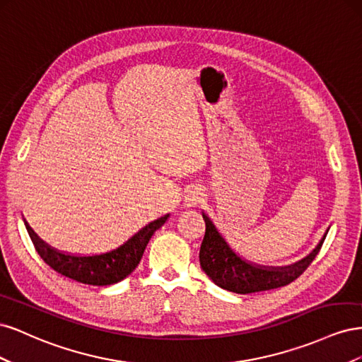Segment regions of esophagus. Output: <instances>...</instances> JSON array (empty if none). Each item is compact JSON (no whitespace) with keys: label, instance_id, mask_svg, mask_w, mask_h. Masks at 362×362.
<instances>
[{"label":"esophagus","instance_id":"obj_1","mask_svg":"<svg viewBox=\"0 0 362 362\" xmlns=\"http://www.w3.org/2000/svg\"><path fill=\"white\" fill-rule=\"evenodd\" d=\"M204 190L201 187H192L184 196V205L187 208L198 206L204 201Z\"/></svg>","mask_w":362,"mask_h":362}]
</instances>
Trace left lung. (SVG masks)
Listing matches in <instances>:
<instances>
[{
    "mask_svg": "<svg viewBox=\"0 0 362 362\" xmlns=\"http://www.w3.org/2000/svg\"><path fill=\"white\" fill-rule=\"evenodd\" d=\"M202 217L205 221V235L199 250L201 267L206 273V276L213 279L216 286L238 294L266 291L288 286L311 264L315 255L319 254L327 231H329V228H327L319 245L305 258L290 266L273 267L255 264V262L246 261L243 257H240L228 245L225 237L218 233L208 214L202 211Z\"/></svg>",
    "mask_w": 362,
    "mask_h": 362,
    "instance_id": "8db88e82",
    "label": "left lung"
}]
</instances>
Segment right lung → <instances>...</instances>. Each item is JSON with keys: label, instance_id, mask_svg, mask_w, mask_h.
<instances>
[{"label": "right lung", "instance_id": "right-lung-1", "mask_svg": "<svg viewBox=\"0 0 362 362\" xmlns=\"http://www.w3.org/2000/svg\"><path fill=\"white\" fill-rule=\"evenodd\" d=\"M169 218V214L158 217L157 221L148 223L128 238L124 245L108 250L100 255H68L49 247L43 240H40L35 231L25 222V228L30 234L33 245L37 254L47 264L56 272L62 273L74 281L89 286H112L125 279L133 273L141 259V255L158 228H161Z\"/></svg>", "mask_w": 362, "mask_h": 362}]
</instances>
